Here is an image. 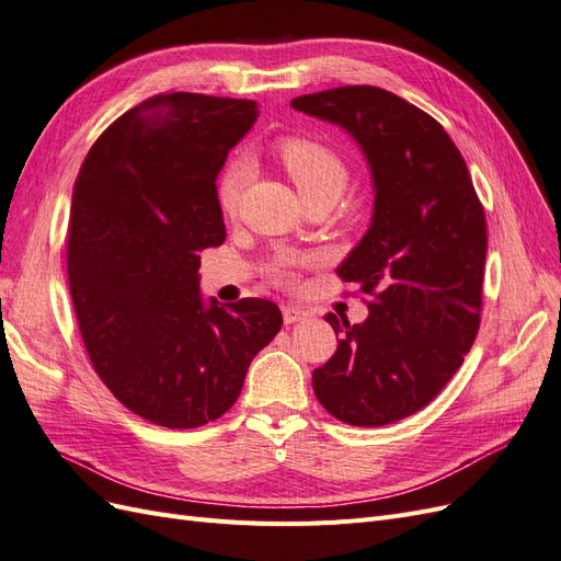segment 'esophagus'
<instances>
[{
	"mask_svg": "<svg viewBox=\"0 0 561 561\" xmlns=\"http://www.w3.org/2000/svg\"><path fill=\"white\" fill-rule=\"evenodd\" d=\"M307 318V311H301V309H297V307H283V320H285V325H293V322H299V320H304Z\"/></svg>",
	"mask_w": 561,
	"mask_h": 561,
	"instance_id": "1",
	"label": "esophagus"
}]
</instances>
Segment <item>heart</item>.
Segmentation results:
<instances>
[{
  "instance_id": "heart-1",
  "label": "heart",
  "mask_w": 561,
  "mask_h": 561,
  "mask_svg": "<svg viewBox=\"0 0 561 561\" xmlns=\"http://www.w3.org/2000/svg\"><path fill=\"white\" fill-rule=\"evenodd\" d=\"M276 154L287 175L293 178L301 198L316 194L336 196L346 190L348 168L342 157L330 147L309 138H285L276 145ZM248 178V168L243 161H233L227 165L217 186V201L225 215H231L239 206L243 184ZM274 278L278 283H290V271L285 264L274 266Z\"/></svg>"
}]
</instances>
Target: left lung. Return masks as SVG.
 Returning a JSON list of instances; mask_svg holds the SVG:
<instances>
[{
	"label": "left lung",
	"mask_w": 561,
	"mask_h": 561,
	"mask_svg": "<svg viewBox=\"0 0 561 561\" xmlns=\"http://www.w3.org/2000/svg\"><path fill=\"white\" fill-rule=\"evenodd\" d=\"M344 128L367 159L375 210L336 276L369 316L313 369V393L348 426H386L426 407L463 365L480 330L484 208L468 165L431 114L377 87H342L290 103Z\"/></svg>",
	"instance_id": "8db88e82"
}]
</instances>
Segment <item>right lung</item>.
I'll use <instances>...</instances> for the list:
<instances>
[{
  "label": "right lung",
  "mask_w": 561,
  "mask_h": 561,
  "mask_svg": "<svg viewBox=\"0 0 561 561\" xmlns=\"http://www.w3.org/2000/svg\"><path fill=\"white\" fill-rule=\"evenodd\" d=\"M257 122L252 100L161 93L81 163L67 276L89 358L114 398L163 428H198L239 400L283 325L274 301L203 299L201 252L227 239L217 173Z\"/></svg>",
  "instance_id": "1"
}]
</instances>
